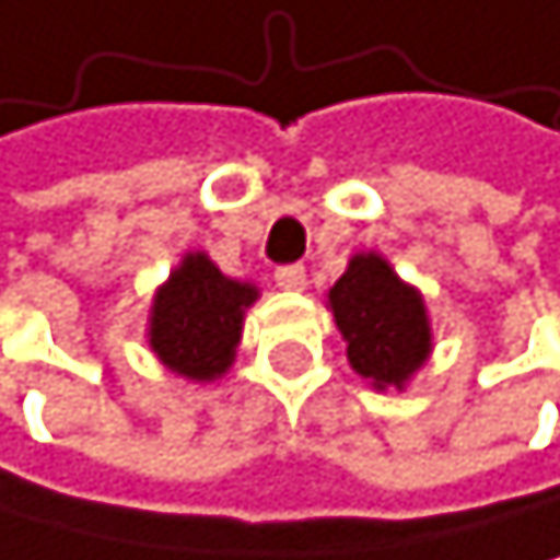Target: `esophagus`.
<instances>
[{"label": "esophagus", "mask_w": 560, "mask_h": 560, "mask_svg": "<svg viewBox=\"0 0 560 560\" xmlns=\"http://www.w3.org/2000/svg\"><path fill=\"white\" fill-rule=\"evenodd\" d=\"M275 282L289 292H303L306 289V268L303 265H282L275 271Z\"/></svg>", "instance_id": "obj_1"}]
</instances>
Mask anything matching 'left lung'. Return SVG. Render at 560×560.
Here are the masks:
<instances>
[{
	"label": "left lung",
	"instance_id": "1",
	"mask_svg": "<svg viewBox=\"0 0 560 560\" xmlns=\"http://www.w3.org/2000/svg\"><path fill=\"white\" fill-rule=\"evenodd\" d=\"M330 310L348 341V362L373 386H400L425 362L432 335L421 295L383 257L359 254L330 289Z\"/></svg>",
	"mask_w": 560,
	"mask_h": 560
}]
</instances>
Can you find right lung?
Masks as SVG:
<instances>
[{
  "label": "right lung",
  "mask_w": 560,
  "mask_h": 560,
  "mask_svg": "<svg viewBox=\"0 0 560 560\" xmlns=\"http://www.w3.org/2000/svg\"><path fill=\"white\" fill-rule=\"evenodd\" d=\"M254 300V285L225 278L205 254H187L152 303L149 345L174 373L215 380L236 355L243 306Z\"/></svg>",
  "instance_id": "obj_1"
}]
</instances>
